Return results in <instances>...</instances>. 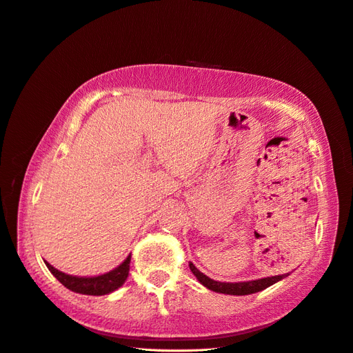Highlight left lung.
Listing matches in <instances>:
<instances>
[{"instance_id": "left-lung-1", "label": "left lung", "mask_w": 353, "mask_h": 353, "mask_svg": "<svg viewBox=\"0 0 353 353\" xmlns=\"http://www.w3.org/2000/svg\"><path fill=\"white\" fill-rule=\"evenodd\" d=\"M189 268L194 273V276L198 279V282L204 285L205 288H209L210 291L214 292H221V294H228V295H249V294H255L263 291V289L271 286L273 283L282 280L286 277V274H280V276H273V277H265V279H258V280H250V282H239V283H225V282H216V280L207 277L203 274L200 270H198L192 263H189Z\"/></svg>"}]
</instances>
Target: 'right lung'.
<instances>
[{"instance_id": "obj_1", "label": "right lung", "mask_w": 353, "mask_h": 353, "mask_svg": "<svg viewBox=\"0 0 353 353\" xmlns=\"http://www.w3.org/2000/svg\"><path fill=\"white\" fill-rule=\"evenodd\" d=\"M130 261H131V255L126 258L117 268L97 277L70 276V274L62 273V271L57 268H53L49 263H46V261H44V264L48 265L50 273L55 276L62 285L68 288L70 291L77 292V294H85V295H105L116 291L117 288H121L125 283V280L130 273Z\"/></svg>"}]
</instances>
